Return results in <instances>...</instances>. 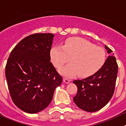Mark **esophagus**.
I'll return each mask as SVG.
<instances>
[{"instance_id": "esophagus-1", "label": "esophagus", "mask_w": 126, "mask_h": 126, "mask_svg": "<svg viewBox=\"0 0 126 126\" xmlns=\"http://www.w3.org/2000/svg\"><path fill=\"white\" fill-rule=\"evenodd\" d=\"M63 81H64V83H66V84H68V83L70 82V80L66 78H64L63 79Z\"/></svg>"}]
</instances>
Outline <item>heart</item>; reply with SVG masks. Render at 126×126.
<instances>
[{"label":"heart","mask_w":126,"mask_h":126,"mask_svg":"<svg viewBox=\"0 0 126 126\" xmlns=\"http://www.w3.org/2000/svg\"><path fill=\"white\" fill-rule=\"evenodd\" d=\"M51 62L57 68L67 63L70 64L60 70L67 77L78 75L87 77L93 75L103 66L106 60V52L102 47L85 39L72 38L68 39L62 46H54L50 51Z\"/></svg>","instance_id":"1"}]
</instances>
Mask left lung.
Returning <instances> with one entry per match:
<instances>
[{
  "instance_id": "1",
  "label": "left lung",
  "mask_w": 126,
  "mask_h": 126,
  "mask_svg": "<svg viewBox=\"0 0 126 126\" xmlns=\"http://www.w3.org/2000/svg\"><path fill=\"white\" fill-rule=\"evenodd\" d=\"M108 56L102 67L91 76L73 82L77 86V93L74 98L76 105L82 110L94 112L102 109L114 93L118 65L112 51L105 46Z\"/></svg>"
}]
</instances>
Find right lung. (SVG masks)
<instances>
[{
	"mask_svg": "<svg viewBox=\"0 0 126 126\" xmlns=\"http://www.w3.org/2000/svg\"><path fill=\"white\" fill-rule=\"evenodd\" d=\"M54 35L35 33L25 37L11 52L5 77L13 103L28 113L42 111L49 105L62 77L50 62Z\"/></svg>",
	"mask_w": 126,
	"mask_h": 126,
	"instance_id": "add662e5",
	"label": "right lung"
}]
</instances>
